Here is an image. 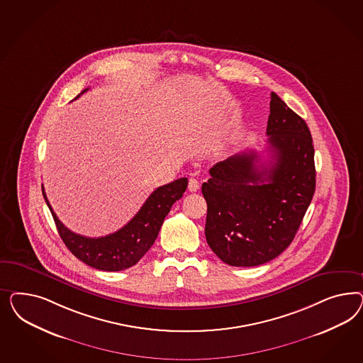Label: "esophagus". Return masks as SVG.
<instances>
[{
    "label": "esophagus",
    "mask_w": 363,
    "mask_h": 363,
    "mask_svg": "<svg viewBox=\"0 0 363 363\" xmlns=\"http://www.w3.org/2000/svg\"><path fill=\"white\" fill-rule=\"evenodd\" d=\"M189 190L190 191H197L198 189H199V182H198V179H196V178H190L189 179Z\"/></svg>",
    "instance_id": "34e87169"
}]
</instances>
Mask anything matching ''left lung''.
<instances>
[{"label":"left lung","mask_w":363,"mask_h":363,"mask_svg":"<svg viewBox=\"0 0 363 363\" xmlns=\"http://www.w3.org/2000/svg\"><path fill=\"white\" fill-rule=\"evenodd\" d=\"M266 134L270 160L235 154L209 170L205 235L225 264H266L294 240L315 191L314 146L306 122L275 93Z\"/></svg>","instance_id":"1"}]
</instances>
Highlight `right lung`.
Returning <instances> with one entry per match:
<instances>
[{
    "label": "right lung",
    "mask_w": 363,
    "mask_h": 363,
    "mask_svg": "<svg viewBox=\"0 0 363 363\" xmlns=\"http://www.w3.org/2000/svg\"><path fill=\"white\" fill-rule=\"evenodd\" d=\"M85 89L82 93H85ZM81 93V94H82ZM79 94L77 96V99ZM187 178H179L155 189L145 201L143 208L123 228L105 237L90 238L69 230L57 218L43 186L46 205L55 218V226L66 247L79 261L104 272H120L137 264L153 246L160 229L173 203L184 196Z\"/></svg>",
    "instance_id": "obj_1"
}]
</instances>
